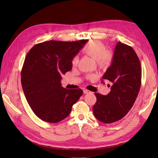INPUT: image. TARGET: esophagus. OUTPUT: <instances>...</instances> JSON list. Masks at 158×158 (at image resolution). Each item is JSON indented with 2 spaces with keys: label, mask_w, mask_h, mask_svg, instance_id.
<instances>
[{
  "label": "esophagus",
  "mask_w": 158,
  "mask_h": 158,
  "mask_svg": "<svg viewBox=\"0 0 158 158\" xmlns=\"http://www.w3.org/2000/svg\"><path fill=\"white\" fill-rule=\"evenodd\" d=\"M83 92H84V94H90L91 92L89 90H88V89H83Z\"/></svg>",
  "instance_id": "esophagus-1"
}]
</instances>
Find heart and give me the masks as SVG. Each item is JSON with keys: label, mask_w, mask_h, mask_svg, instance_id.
Segmentation results:
<instances>
[{"label": "heart", "mask_w": 158, "mask_h": 158, "mask_svg": "<svg viewBox=\"0 0 158 158\" xmlns=\"http://www.w3.org/2000/svg\"><path fill=\"white\" fill-rule=\"evenodd\" d=\"M83 52L97 60V63L100 68H106L111 64L113 56L110 52L107 51L106 47L103 43L99 41H92L84 46ZM78 59L74 56L72 60V64L76 66L78 64Z\"/></svg>", "instance_id": "heart-1"}]
</instances>
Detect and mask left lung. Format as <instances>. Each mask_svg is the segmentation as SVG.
Here are the masks:
<instances>
[{"label": "left lung", "mask_w": 158, "mask_h": 158, "mask_svg": "<svg viewBox=\"0 0 158 158\" xmlns=\"http://www.w3.org/2000/svg\"><path fill=\"white\" fill-rule=\"evenodd\" d=\"M102 78L113 84L107 95L95 93L97 102L93 113L98 120L109 124L121 120L130 111L141 86L140 63L132 47L117 43L112 63Z\"/></svg>", "instance_id": "left-lung-1"}]
</instances>
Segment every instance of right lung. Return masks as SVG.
<instances>
[{"label": "right lung", "instance_id": "obj_1", "mask_svg": "<svg viewBox=\"0 0 158 158\" xmlns=\"http://www.w3.org/2000/svg\"><path fill=\"white\" fill-rule=\"evenodd\" d=\"M87 41L51 40L36 44L27 52L21 72L22 86L28 104L41 120L51 123L63 120L82 95L81 89L62 87L60 80Z\"/></svg>", "mask_w": 158, "mask_h": 158}]
</instances>
